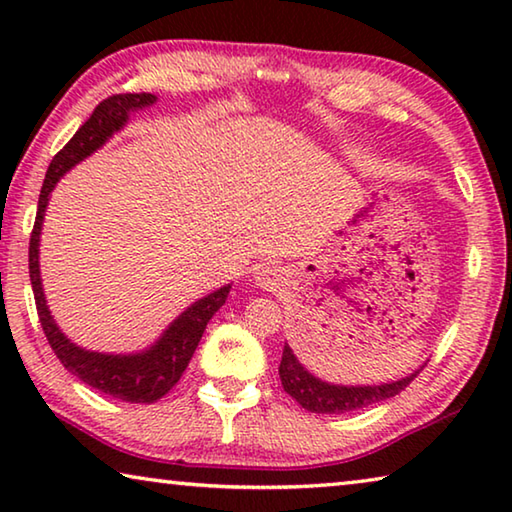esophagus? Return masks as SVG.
I'll return each mask as SVG.
<instances>
[{"mask_svg": "<svg viewBox=\"0 0 512 512\" xmlns=\"http://www.w3.org/2000/svg\"><path fill=\"white\" fill-rule=\"evenodd\" d=\"M253 277H255V284L259 289L275 291L284 280H287V273H284L282 266H277L273 262H264V264H257L253 268Z\"/></svg>", "mask_w": 512, "mask_h": 512, "instance_id": "34e87169", "label": "esophagus"}]
</instances>
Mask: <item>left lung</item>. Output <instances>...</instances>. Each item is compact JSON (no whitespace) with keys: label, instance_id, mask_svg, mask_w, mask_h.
Here are the masks:
<instances>
[{"label":"left lung","instance_id":"obj_1","mask_svg":"<svg viewBox=\"0 0 512 512\" xmlns=\"http://www.w3.org/2000/svg\"><path fill=\"white\" fill-rule=\"evenodd\" d=\"M418 370L402 379L386 381V384H366V386H345V384H329L302 366L296 354L284 345L282 361H280V379L284 391L296 400L302 409L311 413H350L357 409H366L370 404L391 400L397 393H402L411 381L418 377Z\"/></svg>","mask_w":512,"mask_h":512}]
</instances>
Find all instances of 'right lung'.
Masks as SVG:
<instances>
[{
	"label": "right lung",
	"instance_id": "right-lung-1",
	"mask_svg": "<svg viewBox=\"0 0 512 512\" xmlns=\"http://www.w3.org/2000/svg\"><path fill=\"white\" fill-rule=\"evenodd\" d=\"M158 101L155 94H115V97L103 99L90 119L76 131V135L69 140L63 149H60L54 160H51L45 183L40 189L38 201V214L36 225L31 232L29 244V275L33 296H36V307L40 316V325L45 329V336L56 352L60 363L79 377L85 384L97 388V391L106 393L110 397H117L121 402L131 404H151L158 402L162 395H167L178 379L183 377L185 368L189 366V359L194 357V350L198 348V341L205 332L207 323L219 311L232 284L207 293L205 298L196 300L189 305L183 314L176 320H171L169 327L160 334V339L146 350L133 352V354H108V352H94L85 350L67 339L63 329L51 316L45 289H42L40 277V235H42V221H45V212L49 205V196L58 185V180L65 173L83 162L88 155L99 151L112 135L119 133L121 128L128 124L131 112L144 110Z\"/></svg>",
	"mask_w": 512,
	"mask_h": 512
}]
</instances>
